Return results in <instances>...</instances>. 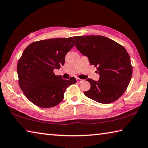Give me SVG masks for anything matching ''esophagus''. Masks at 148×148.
<instances>
[{
  "label": "esophagus",
  "instance_id": "obj_1",
  "mask_svg": "<svg viewBox=\"0 0 148 148\" xmlns=\"http://www.w3.org/2000/svg\"><path fill=\"white\" fill-rule=\"evenodd\" d=\"M77 82L78 83H81V82H83V80L79 79V78H77Z\"/></svg>",
  "mask_w": 148,
  "mask_h": 148
}]
</instances>
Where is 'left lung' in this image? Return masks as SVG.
I'll return each instance as SVG.
<instances>
[{
    "mask_svg": "<svg viewBox=\"0 0 148 148\" xmlns=\"http://www.w3.org/2000/svg\"><path fill=\"white\" fill-rule=\"evenodd\" d=\"M77 48L98 70L99 81L87 79L90 90L84 95L102 104H110L121 97L129 85L133 68L130 55L123 46L100 35L75 36Z\"/></svg>",
    "mask_w": 148,
    "mask_h": 148,
    "instance_id": "8db88e82",
    "label": "left lung"
}]
</instances>
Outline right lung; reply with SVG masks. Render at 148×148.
Segmentation results:
<instances>
[{"label":"right lung","mask_w":148,"mask_h":148,"mask_svg":"<svg viewBox=\"0 0 148 148\" xmlns=\"http://www.w3.org/2000/svg\"><path fill=\"white\" fill-rule=\"evenodd\" d=\"M75 46L73 37L49 38L33 42L26 47L17 63L18 84L33 104L42 108L62 102L66 89L77 82L56 75L55 68L65 62L67 53Z\"/></svg>","instance_id":"right-lung-1"}]
</instances>
